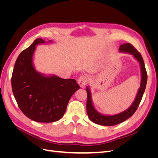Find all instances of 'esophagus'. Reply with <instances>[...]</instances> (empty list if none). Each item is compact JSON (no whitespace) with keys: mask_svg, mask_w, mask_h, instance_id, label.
<instances>
[{"mask_svg":"<svg viewBox=\"0 0 158 158\" xmlns=\"http://www.w3.org/2000/svg\"><path fill=\"white\" fill-rule=\"evenodd\" d=\"M88 83V78L85 76H81L78 80V84L81 88H84L85 85Z\"/></svg>","mask_w":158,"mask_h":158,"instance_id":"1","label":"esophagus"}]
</instances>
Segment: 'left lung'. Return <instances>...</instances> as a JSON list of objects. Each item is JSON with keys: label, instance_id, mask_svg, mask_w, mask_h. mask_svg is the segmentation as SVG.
I'll return each instance as SVG.
<instances>
[{"label": "left lung", "instance_id": "8db88e82", "mask_svg": "<svg viewBox=\"0 0 158 158\" xmlns=\"http://www.w3.org/2000/svg\"><path fill=\"white\" fill-rule=\"evenodd\" d=\"M119 51L121 52H125L131 55H133V56H135V58L139 62L142 73L140 87L139 89H138V92L137 93L135 102H133L132 106L128 109H127L126 111L111 116L103 115V114L99 113L96 110L94 109L92 104V99H91L90 91L89 88L87 87L86 91L88 95V99L86 103V109L88 117L92 122L103 126L116 125L119 123H121L123 121H126L127 119L132 116L133 114L136 111L138 106H139V104L141 102L143 94H144L146 89L148 76L147 72L145 68L144 60H143L141 54L131 44H128H128L121 45L120 47H119Z\"/></svg>", "mask_w": 158, "mask_h": 158}]
</instances>
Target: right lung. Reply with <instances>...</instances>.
Masks as SVG:
<instances>
[{
    "label": "right lung",
    "mask_w": 158,
    "mask_h": 158,
    "mask_svg": "<svg viewBox=\"0 0 158 158\" xmlns=\"http://www.w3.org/2000/svg\"><path fill=\"white\" fill-rule=\"evenodd\" d=\"M44 43L41 38L36 39L19 55L11 83L18 106L26 117L36 122L52 123L63 117L71 96L80 85L74 79L47 77L35 70L32 56L35 45Z\"/></svg>",
    "instance_id": "right-lung-1"
}]
</instances>
